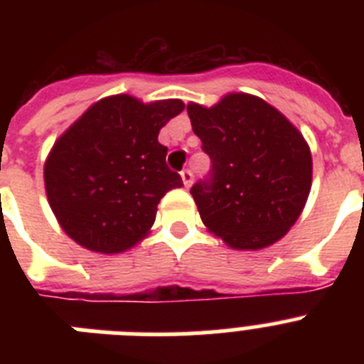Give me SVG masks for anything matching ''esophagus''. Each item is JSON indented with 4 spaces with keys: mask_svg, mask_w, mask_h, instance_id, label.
<instances>
[{
    "mask_svg": "<svg viewBox=\"0 0 364 364\" xmlns=\"http://www.w3.org/2000/svg\"><path fill=\"white\" fill-rule=\"evenodd\" d=\"M180 176H182V182H184L186 188H189V186H191V182H193L191 169H184V171L180 173Z\"/></svg>",
    "mask_w": 364,
    "mask_h": 364,
    "instance_id": "34e87169",
    "label": "esophagus"
}]
</instances>
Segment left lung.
I'll use <instances>...</instances> for the list:
<instances>
[{"instance_id": "8db88e82", "label": "left lung", "mask_w": 364, "mask_h": 364, "mask_svg": "<svg viewBox=\"0 0 364 364\" xmlns=\"http://www.w3.org/2000/svg\"><path fill=\"white\" fill-rule=\"evenodd\" d=\"M188 114L211 160L208 176L191 188L205 228L237 250L277 242L311 188V154L302 134L250 95H228L211 109L191 104Z\"/></svg>"}]
</instances>
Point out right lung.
<instances>
[{"mask_svg":"<svg viewBox=\"0 0 364 364\" xmlns=\"http://www.w3.org/2000/svg\"><path fill=\"white\" fill-rule=\"evenodd\" d=\"M180 100H100L54 144L45 162L47 198L65 233L92 252H124L153 226L156 205L182 178L166 164L159 133Z\"/></svg>","mask_w":364,"mask_h":364,"instance_id":"obj_1","label":"right lung"}]
</instances>
